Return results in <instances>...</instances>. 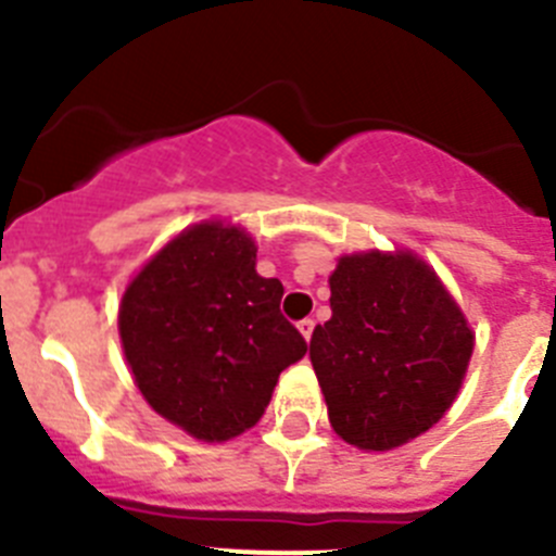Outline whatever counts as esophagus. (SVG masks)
<instances>
[{
    "mask_svg": "<svg viewBox=\"0 0 556 556\" xmlns=\"http://www.w3.org/2000/svg\"><path fill=\"white\" fill-rule=\"evenodd\" d=\"M298 331H301L303 339L308 342V339H312V333H314V320H301V323H298Z\"/></svg>",
    "mask_w": 556,
    "mask_h": 556,
    "instance_id": "obj_1",
    "label": "esophagus"
}]
</instances>
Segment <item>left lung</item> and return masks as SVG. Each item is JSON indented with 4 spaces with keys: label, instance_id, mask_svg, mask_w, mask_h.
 I'll use <instances>...</instances> for the list:
<instances>
[{
    "label": "left lung",
    "instance_id": "left-lung-1",
    "mask_svg": "<svg viewBox=\"0 0 556 556\" xmlns=\"http://www.w3.org/2000/svg\"><path fill=\"white\" fill-rule=\"evenodd\" d=\"M328 287L331 320L308 358L331 429L358 451L401 448L454 406L476 331L415 250L342 253Z\"/></svg>",
    "mask_w": 556,
    "mask_h": 556
}]
</instances>
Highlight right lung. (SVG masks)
Returning a JSON list of instances; mask_svg holds the SVG:
<instances>
[{
    "label": "right lung",
    "mask_w": 556,
    "mask_h": 556,
    "mask_svg": "<svg viewBox=\"0 0 556 556\" xmlns=\"http://www.w3.org/2000/svg\"><path fill=\"white\" fill-rule=\"evenodd\" d=\"M255 239L203 219L147 258L119 303L132 381L155 415L203 443H228L262 420L278 376L306 356L281 314L278 278L255 273Z\"/></svg>",
    "instance_id": "1"
}]
</instances>
